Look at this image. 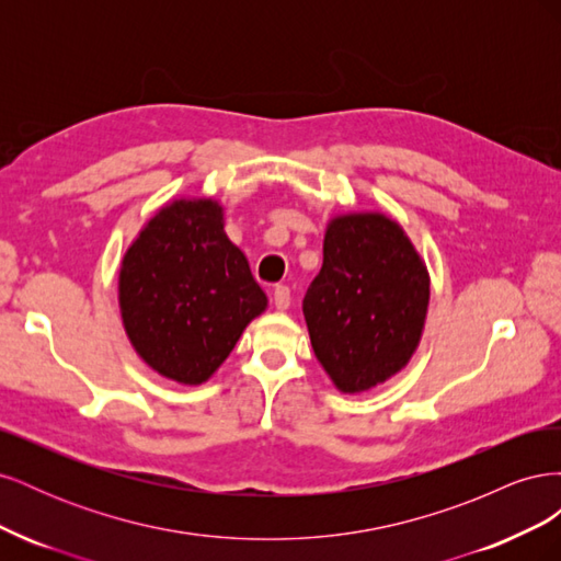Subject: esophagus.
<instances>
[{"instance_id": "1", "label": "esophagus", "mask_w": 561, "mask_h": 561, "mask_svg": "<svg viewBox=\"0 0 561 561\" xmlns=\"http://www.w3.org/2000/svg\"><path fill=\"white\" fill-rule=\"evenodd\" d=\"M290 301H293L290 287H287V285H276V287H274V304H276V309H278V311H285L287 307H290Z\"/></svg>"}]
</instances>
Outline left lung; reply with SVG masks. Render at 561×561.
I'll return each mask as SVG.
<instances>
[{
	"mask_svg": "<svg viewBox=\"0 0 561 561\" xmlns=\"http://www.w3.org/2000/svg\"><path fill=\"white\" fill-rule=\"evenodd\" d=\"M428 297V271L393 219L375 213L332 219L304 318L316 358L339 390L360 393L407 365Z\"/></svg>",
	"mask_w": 561,
	"mask_h": 561,
	"instance_id": "1",
	"label": "left lung"
}]
</instances>
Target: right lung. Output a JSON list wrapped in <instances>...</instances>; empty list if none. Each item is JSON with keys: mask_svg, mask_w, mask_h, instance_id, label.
Returning <instances> with one entry per match:
<instances>
[{"mask_svg": "<svg viewBox=\"0 0 561 561\" xmlns=\"http://www.w3.org/2000/svg\"><path fill=\"white\" fill-rule=\"evenodd\" d=\"M118 304L140 358L180 383H201L266 309L245 254L210 198L175 201L149 219L118 274Z\"/></svg>", "mask_w": 561, "mask_h": 561, "instance_id": "right-lung-1", "label": "right lung"}]
</instances>
